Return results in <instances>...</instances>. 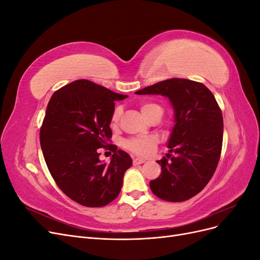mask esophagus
I'll return each mask as SVG.
<instances>
[{
    "mask_svg": "<svg viewBox=\"0 0 260 260\" xmlns=\"http://www.w3.org/2000/svg\"><path fill=\"white\" fill-rule=\"evenodd\" d=\"M143 162H145V160L142 158H133V165H141Z\"/></svg>",
    "mask_w": 260,
    "mask_h": 260,
    "instance_id": "obj_1",
    "label": "esophagus"
}]
</instances>
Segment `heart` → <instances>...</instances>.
Listing matches in <instances>:
<instances>
[{
	"label": "heart",
	"instance_id": "obj_1",
	"mask_svg": "<svg viewBox=\"0 0 260 260\" xmlns=\"http://www.w3.org/2000/svg\"><path fill=\"white\" fill-rule=\"evenodd\" d=\"M140 109L142 114L147 118L148 120H152L157 116H162L164 109L160 105L154 102H143L140 105ZM121 116V108L115 107L111 117V124L113 127L119 121ZM157 140L155 137H144V138H130L123 142V146L129 152L139 155V156H148L151 155L156 148Z\"/></svg>",
	"mask_w": 260,
	"mask_h": 260
}]
</instances>
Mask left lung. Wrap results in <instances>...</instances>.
Instances as JSON below:
<instances>
[{"label":"left lung","mask_w":260,"mask_h":260,"mask_svg":"<svg viewBox=\"0 0 260 260\" xmlns=\"http://www.w3.org/2000/svg\"><path fill=\"white\" fill-rule=\"evenodd\" d=\"M136 93L167 96L175 109L170 154L157 160L161 174L149 182V187L164 201L190 200L207 185L221 155L223 118L214 94L201 82L181 78L157 82Z\"/></svg>","instance_id":"obj_1"}]
</instances>
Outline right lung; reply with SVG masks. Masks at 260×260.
<instances>
[{
    "label": "right lung",
    "instance_id": "add662e5",
    "mask_svg": "<svg viewBox=\"0 0 260 260\" xmlns=\"http://www.w3.org/2000/svg\"><path fill=\"white\" fill-rule=\"evenodd\" d=\"M127 95L80 79L53 93L40 129V144L55 183L69 199L85 207L108 205L120 193L131 157L109 144L115 101ZM102 148L114 154L101 163Z\"/></svg>",
    "mask_w": 260,
    "mask_h": 260
}]
</instances>
